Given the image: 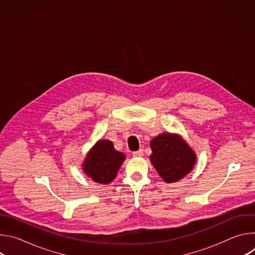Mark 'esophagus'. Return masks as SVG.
Listing matches in <instances>:
<instances>
[{"label": "esophagus", "instance_id": "1", "mask_svg": "<svg viewBox=\"0 0 255 255\" xmlns=\"http://www.w3.org/2000/svg\"><path fill=\"white\" fill-rule=\"evenodd\" d=\"M143 150L142 149H139L138 151H135V152H133V156H135V157H141V156H143Z\"/></svg>", "mask_w": 255, "mask_h": 255}]
</instances>
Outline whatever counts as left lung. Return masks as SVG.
<instances>
[{"mask_svg":"<svg viewBox=\"0 0 255 255\" xmlns=\"http://www.w3.org/2000/svg\"><path fill=\"white\" fill-rule=\"evenodd\" d=\"M150 160L166 183H173L188 174L196 162V154L179 136L163 133L150 142Z\"/></svg>","mask_w":255,"mask_h":255,"instance_id":"8db88e82","label":"left lung"}]
</instances>
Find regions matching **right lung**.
<instances>
[{
    "instance_id": "add662e5",
    "label": "right lung",
    "mask_w": 255,
    "mask_h": 255,
    "mask_svg": "<svg viewBox=\"0 0 255 255\" xmlns=\"http://www.w3.org/2000/svg\"><path fill=\"white\" fill-rule=\"evenodd\" d=\"M125 155L117 151L109 140H100L89 152L85 163V172L96 183L107 185L115 178Z\"/></svg>"
}]
</instances>
